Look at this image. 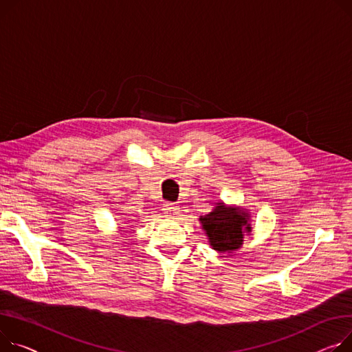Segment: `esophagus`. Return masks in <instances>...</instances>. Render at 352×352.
<instances>
[{"label":"esophagus","mask_w":352,"mask_h":352,"mask_svg":"<svg viewBox=\"0 0 352 352\" xmlns=\"http://www.w3.org/2000/svg\"><path fill=\"white\" fill-rule=\"evenodd\" d=\"M178 209L179 208L175 204L166 202V204H164V206H162V212H164V215H166L167 218H175V215L178 214Z\"/></svg>","instance_id":"1"}]
</instances>
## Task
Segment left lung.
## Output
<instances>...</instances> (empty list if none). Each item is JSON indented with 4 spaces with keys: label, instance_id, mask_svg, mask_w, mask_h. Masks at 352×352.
<instances>
[{
    "label": "left lung",
    "instance_id": "1",
    "mask_svg": "<svg viewBox=\"0 0 352 352\" xmlns=\"http://www.w3.org/2000/svg\"><path fill=\"white\" fill-rule=\"evenodd\" d=\"M212 249L221 253H233L242 248L243 232H250L249 214L239 208H228L223 204L199 218Z\"/></svg>",
    "mask_w": 352,
    "mask_h": 352
}]
</instances>
